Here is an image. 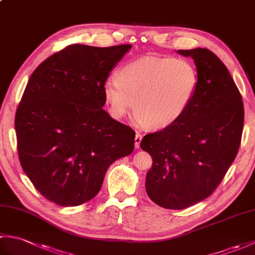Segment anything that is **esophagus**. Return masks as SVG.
<instances>
[{"instance_id":"34e87169","label":"esophagus","mask_w":255,"mask_h":255,"mask_svg":"<svg viewBox=\"0 0 255 255\" xmlns=\"http://www.w3.org/2000/svg\"><path fill=\"white\" fill-rule=\"evenodd\" d=\"M141 139H142L141 134L137 133L136 137H134V148H136V149L140 148V142H141Z\"/></svg>"}]
</instances>
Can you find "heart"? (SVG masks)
I'll use <instances>...</instances> for the list:
<instances>
[{"mask_svg": "<svg viewBox=\"0 0 255 255\" xmlns=\"http://www.w3.org/2000/svg\"><path fill=\"white\" fill-rule=\"evenodd\" d=\"M197 85L198 74L191 62L147 56L110 75L103 90L114 118H124L134 106L138 126L163 129L186 111Z\"/></svg>", "mask_w": 255, "mask_h": 255, "instance_id": "obj_1", "label": "heart"}]
</instances>
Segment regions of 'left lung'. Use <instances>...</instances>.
Returning a JSON list of instances; mask_svg holds the SVG:
<instances>
[{"mask_svg":"<svg viewBox=\"0 0 255 255\" xmlns=\"http://www.w3.org/2000/svg\"><path fill=\"white\" fill-rule=\"evenodd\" d=\"M177 52L195 62L196 92L177 122L140 143L153 161L145 191L167 209L191 207L213 194L236 159L245 122L242 96L223 61L206 48Z\"/></svg>","mask_w":255,"mask_h":255,"instance_id":"obj_1","label":"left lung"}]
</instances>
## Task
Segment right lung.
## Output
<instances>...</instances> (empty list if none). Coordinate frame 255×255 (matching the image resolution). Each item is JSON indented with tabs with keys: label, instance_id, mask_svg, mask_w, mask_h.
Here are the masks:
<instances>
[{
	"label": "right lung",
	"instance_id": "obj_1",
	"mask_svg": "<svg viewBox=\"0 0 255 255\" xmlns=\"http://www.w3.org/2000/svg\"><path fill=\"white\" fill-rule=\"evenodd\" d=\"M130 48L70 45L30 75L15 115L18 158L56 205L95 197L110 165L133 151L136 133L103 110L105 80Z\"/></svg>",
	"mask_w": 255,
	"mask_h": 255
}]
</instances>
